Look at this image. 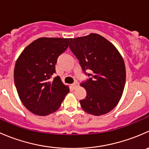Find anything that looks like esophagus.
<instances>
[{"label": "esophagus", "mask_w": 149, "mask_h": 149, "mask_svg": "<svg viewBox=\"0 0 149 149\" xmlns=\"http://www.w3.org/2000/svg\"><path fill=\"white\" fill-rule=\"evenodd\" d=\"M79 86V84L78 83V82H75L74 84H72V87L73 88V89H76V88H77Z\"/></svg>", "instance_id": "34e87169"}]
</instances>
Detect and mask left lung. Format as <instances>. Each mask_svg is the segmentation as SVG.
Masks as SVG:
<instances>
[{
    "mask_svg": "<svg viewBox=\"0 0 149 149\" xmlns=\"http://www.w3.org/2000/svg\"><path fill=\"white\" fill-rule=\"evenodd\" d=\"M69 47L84 71L91 70L88 74L91 78L81 84L86 91L81 107L95 116L108 113L117 106L124 91L126 71L121 54L112 43L95 33L70 39Z\"/></svg>",
    "mask_w": 149,
    "mask_h": 149,
    "instance_id": "left-lung-1",
    "label": "left lung"
}]
</instances>
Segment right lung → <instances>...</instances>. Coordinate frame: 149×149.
I'll use <instances>...</instances> for the list:
<instances>
[{"instance_id":"1","label":"right lung","mask_w":149,"mask_h":149,"mask_svg":"<svg viewBox=\"0 0 149 149\" xmlns=\"http://www.w3.org/2000/svg\"><path fill=\"white\" fill-rule=\"evenodd\" d=\"M69 40L40 37L26 46L16 60L13 77L18 95L34 115L55 112L70 91L59 76L50 80L58 56L68 47Z\"/></svg>"}]
</instances>
